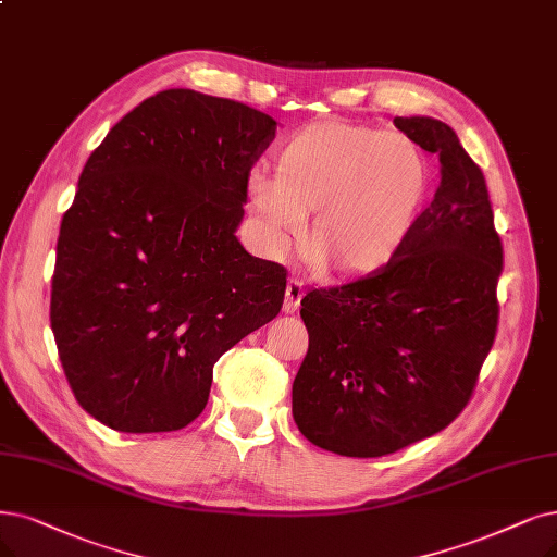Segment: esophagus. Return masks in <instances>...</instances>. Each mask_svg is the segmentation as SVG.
<instances>
[{
	"mask_svg": "<svg viewBox=\"0 0 557 557\" xmlns=\"http://www.w3.org/2000/svg\"><path fill=\"white\" fill-rule=\"evenodd\" d=\"M301 297H304V283L297 281V278L287 281L285 301H283V310H285V313H297L299 304H301Z\"/></svg>",
	"mask_w": 557,
	"mask_h": 557,
	"instance_id": "esophagus-1",
	"label": "esophagus"
}]
</instances>
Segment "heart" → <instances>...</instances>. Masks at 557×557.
Listing matches in <instances>:
<instances>
[{
    "mask_svg": "<svg viewBox=\"0 0 557 557\" xmlns=\"http://www.w3.org/2000/svg\"><path fill=\"white\" fill-rule=\"evenodd\" d=\"M274 177L251 173L244 201L264 247L283 251L310 216L301 247L333 281L376 274L399 253L428 194L422 150L399 132L318 121L274 152Z\"/></svg>",
    "mask_w": 557,
    "mask_h": 557,
    "instance_id": "1",
    "label": "heart"
}]
</instances>
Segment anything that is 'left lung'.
Returning <instances> with one entry per match:
<instances>
[{"label":"left lung","mask_w":557,"mask_h":557,"mask_svg":"<svg viewBox=\"0 0 557 557\" xmlns=\"http://www.w3.org/2000/svg\"><path fill=\"white\" fill-rule=\"evenodd\" d=\"M393 123L438 158L434 201L384 270L301 299L308 351L293 384L299 432L359 459L450 425L471 403L500 313L503 242L482 169L446 123Z\"/></svg>","instance_id":"1"}]
</instances>
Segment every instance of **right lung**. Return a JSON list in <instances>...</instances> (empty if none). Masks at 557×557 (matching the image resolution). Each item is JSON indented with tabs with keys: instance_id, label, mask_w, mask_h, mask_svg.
Segmentation results:
<instances>
[{
	"instance_id": "add662e5",
	"label": "right lung",
	"mask_w": 557,
	"mask_h": 557,
	"mask_svg": "<svg viewBox=\"0 0 557 557\" xmlns=\"http://www.w3.org/2000/svg\"><path fill=\"white\" fill-rule=\"evenodd\" d=\"M276 121L169 88L109 129L63 212L50 324L65 380L102 425L187 428L219 356L278 315L287 272L244 251V189Z\"/></svg>"
}]
</instances>
